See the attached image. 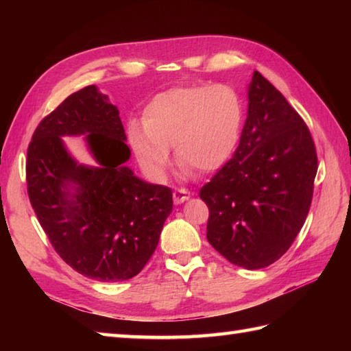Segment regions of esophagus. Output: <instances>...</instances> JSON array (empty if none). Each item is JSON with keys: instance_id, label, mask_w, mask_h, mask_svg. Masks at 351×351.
Segmentation results:
<instances>
[{"instance_id": "esophagus-1", "label": "esophagus", "mask_w": 351, "mask_h": 351, "mask_svg": "<svg viewBox=\"0 0 351 351\" xmlns=\"http://www.w3.org/2000/svg\"><path fill=\"white\" fill-rule=\"evenodd\" d=\"M190 196H191L190 191L184 190V189H176V190L173 191V202H175L176 205L184 204L185 200L190 199Z\"/></svg>"}]
</instances>
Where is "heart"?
Listing matches in <instances>:
<instances>
[{
  "label": "heart",
  "mask_w": 351,
  "mask_h": 351,
  "mask_svg": "<svg viewBox=\"0 0 351 351\" xmlns=\"http://www.w3.org/2000/svg\"><path fill=\"white\" fill-rule=\"evenodd\" d=\"M243 121V102L232 87L191 84L154 96L143 126L131 123L128 138L138 162L155 178L166 175L171 147L187 173H214L232 158Z\"/></svg>",
  "instance_id": "heart-1"
}]
</instances>
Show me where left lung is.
I'll return each mask as SVG.
<instances>
[{
  "label": "left lung",
  "instance_id": "left-lung-1",
  "mask_svg": "<svg viewBox=\"0 0 351 351\" xmlns=\"http://www.w3.org/2000/svg\"><path fill=\"white\" fill-rule=\"evenodd\" d=\"M317 162L300 114L270 81L253 72L240 145L199 193L210 210L208 241L247 270L278 261L306 220Z\"/></svg>",
  "mask_w": 351,
  "mask_h": 351
}]
</instances>
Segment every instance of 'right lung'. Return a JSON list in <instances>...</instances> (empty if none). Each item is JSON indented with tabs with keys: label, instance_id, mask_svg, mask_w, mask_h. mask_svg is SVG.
Returning <instances> with one entry per match:
<instances>
[{
	"label": "right lung",
	"instance_id": "right-lung-1",
	"mask_svg": "<svg viewBox=\"0 0 351 351\" xmlns=\"http://www.w3.org/2000/svg\"><path fill=\"white\" fill-rule=\"evenodd\" d=\"M87 133L98 168L78 165L61 137ZM119 110L96 86L42 119L27 152V189L54 250L86 278L119 282L151 259L173 208L171 190L134 176Z\"/></svg>",
	"mask_w": 351,
	"mask_h": 351
}]
</instances>
